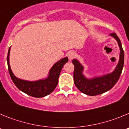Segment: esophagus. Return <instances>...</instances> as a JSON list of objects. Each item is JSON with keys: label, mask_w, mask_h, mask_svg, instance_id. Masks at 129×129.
<instances>
[{"label": "esophagus", "mask_w": 129, "mask_h": 129, "mask_svg": "<svg viewBox=\"0 0 129 129\" xmlns=\"http://www.w3.org/2000/svg\"><path fill=\"white\" fill-rule=\"evenodd\" d=\"M68 59H69V60H72V59H74V58H75V57L76 56V52H70L69 53H68Z\"/></svg>", "instance_id": "obj_1"}]
</instances>
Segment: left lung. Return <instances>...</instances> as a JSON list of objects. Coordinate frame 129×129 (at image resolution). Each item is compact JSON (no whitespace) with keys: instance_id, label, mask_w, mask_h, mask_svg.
Instances as JSON below:
<instances>
[{"instance_id":"8db88e82","label":"left lung","mask_w":129,"mask_h":129,"mask_svg":"<svg viewBox=\"0 0 129 129\" xmlns=\"http://www.w3.org/2000/svg\"><path fill=\"white\" fill-rule=\"evenodd\" d=\"M118 42L120 50L118 63L112 72L104 76L87 78L83 74L84 67L77 59H73L72 63L74 65V80L76 87L82 93L88 95H99L109 91L115 85L119 79L124 64V51L119 37L115 33L110 34Z\"/></svg>"}]
</instances>
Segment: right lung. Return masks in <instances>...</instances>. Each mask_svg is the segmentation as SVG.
<instances>
[{
  "mask_svg": "<svg viewBox=\"0 0 129 129\" xmlns=\"http://www.w3.org/2000/svg\"><path fill=\"white\" fill-rule=\"evenodd\" d=\"M10 48L11 46L8 53L7 62L10 77L15 86L24 93L34 98H43L51 94L57 85L59 75L64 64L68 61V57L62 58L55 62L49 71L48 76L46 78L30 81L17 78L11 71L10 65Z\"/></svg>",
  "mask_w": 129,
  "mask_h": 129,
  "instance_id": "add662e5",
  "label": "right lung"
}]
</instances>
